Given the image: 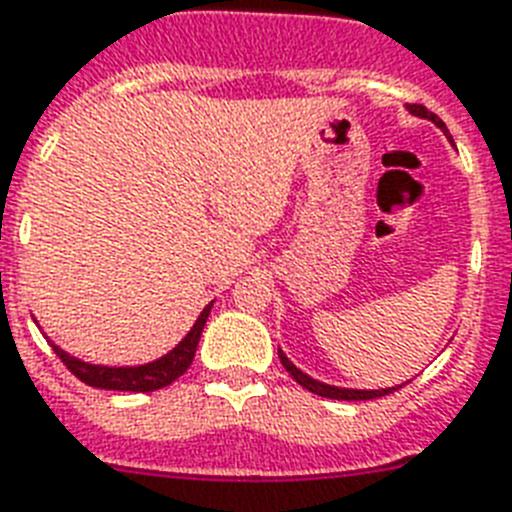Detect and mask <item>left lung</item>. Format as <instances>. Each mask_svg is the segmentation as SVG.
Listing matches in <instances>:
<instances>
[{
    "mask_svg": "<svg viewBox=\"0 0 512 512\" xmlns=\"http://www.w3.org/2000/svg\"><path fill=\"white\" fill-rule=\"evenodd\" d=\"M407 112H413V115H418V118H426L431 120L436 128H442L444 134H447V126H444L442 120L436 118L434 112L426 110L423 105H407ZM278 357H281V365H284L286 371H289V376L297 381L302 389H307V392L318 394V397H328V400H347V402H355V400H376V397H384V394H392L397 392L400 386H389V389H344V386H331V384H323V381H318V378L307 376V373H302L297 368V365L289 360V357L284 355V352L278 350Z\"/></svg>",
    "mask_w": 512,
    "mask_h": 512,
    "instance_id": "8db88e82",
    "label": "left lung"
}]
</instances>
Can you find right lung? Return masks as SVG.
Masks as SVG:
<instances>
[{
    "label": "right lung",
    "instance_id": "1",
    "mask_svg": "<svg viewBox=\"0 0 512 512\" xmlns=\"http://www.w3.org/2000/svg\"><path fill=\"white\" fill-rule=\"evenodd\" d=\"M210 310H213V302L199 313L194 326L189 328V334H186L184 339L173 347V350L165 352L162 357H157V360L144 365L83 363V360L73 357L70 352H65L54 342L49 344H52V350L57 352V357H60L62 363L68 365V371L76 378H81L83 384L97 386V389H112V392H155V389L173 384L178 376H184V373L189 371V365L191 360H194L199 336H202V328H205Z\"/></svg>",
    "mask_w": 512,
    "mask_h": 512
}]
</instances>
